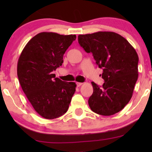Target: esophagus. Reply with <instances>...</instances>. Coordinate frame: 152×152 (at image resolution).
<instances>
[{
	"label": "esophagus",
	"mask_w": 152,
	"mask_h": 152,
	"mask_svg": "<svg viewBox=\"0 0 152 152\" xmlns=\"http://www.w3.org/2000/svg\"><path fill=\"white\" fill-rule=\"evenodd\" d=\"M82 84H83V83H81V82H77V83H76L77 86V87H80V86H82Z\"/></svg>",
	"instance_id": "obj_1"
}]
</instances>
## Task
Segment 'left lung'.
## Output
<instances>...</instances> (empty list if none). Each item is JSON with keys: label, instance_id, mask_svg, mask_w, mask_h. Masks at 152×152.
Wrapping results in <instances>:
<instances>
[{"label": "left lung", "instance_id": "8db88e82", "mask_svg": "<svg viewBox=\"0 0 152 152\" xmlns=\"http://www.w3.org/2000/svg\"><path fill=\"white\" fill-rule=\"evenodd\" d=\"M78 42L86 53L93 54L99 68L103 69L102 86L91 82V109L106 116L118 113L130 101L138 80L136 51L126 39L113 32L80 34Z\"/></svg>", "mask_w": 152, "mask_h": 152}]
</instances>
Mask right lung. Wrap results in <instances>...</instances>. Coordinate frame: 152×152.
I'll return each mask as SVG.
<instances>
[{
    "label": "right lung",
    "mask_w": 152,
    "mask_h": 152,
    "mask_svg": "<svg viewBox=\"0 0 152 152\" xmlns=\"http://www.w3.org/2000/svg\"><path fill=\"white\" fill-rule=\"evenodd\" d=\"M75 39V34L39 33L18 58L17 75L21 88L34 109L45 119L66 113L75 92V83L63 82L53 74L62 65L64 53Z\"/></svg>",
    "instance_id": "add662e5"
}]
</instances>
